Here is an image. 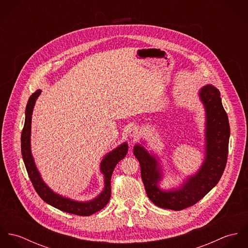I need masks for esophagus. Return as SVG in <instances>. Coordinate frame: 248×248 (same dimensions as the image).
Here are the masks:
<instances>
[{"mask_svg":"<svg viewBox=\"0 0 248 248\" xmlns=\"http://www.w3.org/2000/svg\"><path fill=\"white\" fill-rule=\"evenodd\" d=\"M140 134V129L139 127H137V126H134V127L130 128L129 131H128V136H129L130 138H136V137H138Z\"/></svg>","mask_w":248,"mask_h":248,"instance_id":"1","label":"esophagus"}]
</instances>
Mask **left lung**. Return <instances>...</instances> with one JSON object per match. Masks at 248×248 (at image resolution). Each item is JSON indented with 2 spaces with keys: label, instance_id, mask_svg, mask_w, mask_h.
I'll return each mask as SVG.
<instances>
[{
  "label": "left lung",
  "instance_id": "8db88e82",
  "mask_svg": "<svg viewBox=\"0 0 248 248\" xmlns=\"http://www.w3.org/2000/svg\"><path fill=\"white\" fill-rule=\"evenodd\" d=\"M198 96L205 115L204 151L202 162L194 174L185 176L176 186L164 189L160 186L165 177L160 157L153 150L148 151L143 140L134 146L147 196L154 204L164 209L178 211L197 203L217 185L226 165L230 127L219 91L209 84L199 91Z\"/></svg>",
  "mask_w": 248,
  "mask_h": 248
}]
</instances>
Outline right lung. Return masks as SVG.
<instances>
[{
	"instance_id": "right-lung-1",
	"label": "right lung",
	"mask_w": 248,
	"mask_h": 248,
	"mask_svg": "<svg viewBox=\"0 0 248 248\" xmlns=\"http://www.w3.org/2000/svg\"><path fill=\"white\" fill-rule=\"evenodd\" d=\"M41 90H37L30 97L26 108L25 125L21 136L22 156L33 187L40 198L47 204L63 211L78 216H91L105 207L110 198V178L116 164L123 159L128 153V143L123 142L102 157L99 171L104 177L103 190L90 201H76L54 192L43 179L31 152V120L36 100L41 94Z\"/></svg>"
}]
</instances>
